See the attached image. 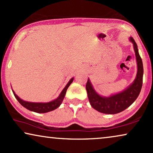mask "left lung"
I'll return each instance as SVG.
<instances>
[{"label": "left lung", "mask_w": 153, "mask_h": 153, "mask_svg": "<svg viewBox=\"0 0 153 153\" xmlns=\"http://www.w3.org/2000/svg\"><path fill=\"white\" fill-rule=\"evenodd\" d=\"M129 41L133 44L137 62V76L131 84L120 93L111 95L108 97H104L100 95L95 91L89 78L88 79L85 88L90 104L92 107L100 113L106 114H116L122 112L132 104L141 92L143 84V62L139 53L137 45L134 39L130 37Z\"/></svg>", "instance_id": "8db88e82"}]
</instances>
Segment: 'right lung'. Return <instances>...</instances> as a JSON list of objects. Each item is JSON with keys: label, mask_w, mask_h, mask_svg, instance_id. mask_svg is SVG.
I'll return each mask as SVG.
<instances>
[{"label": "right lung", "mask_w": 153, "mask_h": 153, "mask_svg": "<svg viewBox=\"0 0 153 153\" xmlns=\"http://www.w3.org/2000/svg\"><path fill=\"white\" fill-rule=\"evenodd\" d=\"M74 78H72L69 81L68 84L65 85L63 90L61 91V93L59 95V96L56 98V100H53V101L49 102H27L24 101L19 97L17 95H16L14 91L12 90L14 97L16 99L18 100V102L22 104V105L25 107L27 109L31 111H34L36 113H39V114H44V113H47L53 111L56 108H58L61 104L62 100H63L65 95L66 94V91L68 90V87L70 86L71 83H72Z\"/></svg>", "instance_id": "add662e5"}]
</instances>
